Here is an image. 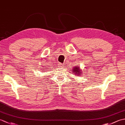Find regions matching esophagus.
Instances as JSON below:
<instances>
[{"instance_id":"obj_1","label":"esophagus","mask_w":125,"mask_h":125,"mask_svg":"<svg viewBox=\"0 0 125 125\" xmlns=\"http://www.w3.org/2000/svg\"><path fill=\"white\" fill-rule=\"evenodd\" d=\"M58 67H59V68H62L63 66H64V65H63V64H62V63H58Z\"/></svg>"}]
</instances>
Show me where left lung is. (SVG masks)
<instances>
[{
	"label": "left lung",
	"instance_id": "8db88e82",
	"mask_svg": "<svg viewBox=\"0 0 125 125\" xmlns=\"http://www.w3.org/2000/svg\"><path fill=\"white\" fill-rule=\"evenodd\" d=\"M80 69H79V67H74L73 69V73H75L76 75H81V71H80Z\"/></svg>",
	"mask_w": 125,
	"mask_h": 125
}]
</instances>
